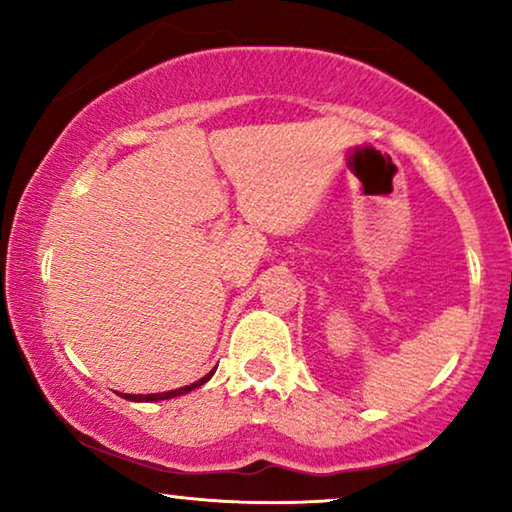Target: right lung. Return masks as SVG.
I'll use <instances>...</instances> for the list:
<instances>
[{
	"instance_id": "add662e5",
	"label": "right lung",
	"mask_w": 512,
	"mask_h": 512,
	"mask_svg": "<svg viewBox=\"0 0 512 512\" xmlns=\"http://www.w3.org/2000/svg\"><path fill=\"white\" fill-rule=\"evenodd\" d=\"M212 375H214V370H212V373H207L205 377H202V380L188 384V387H181V389H174V391H165V394H123V398H128V401H165V398H174V396L188 394V391H191V389H198L200 384H205Z\"/></svg>"
}]
</instances>
